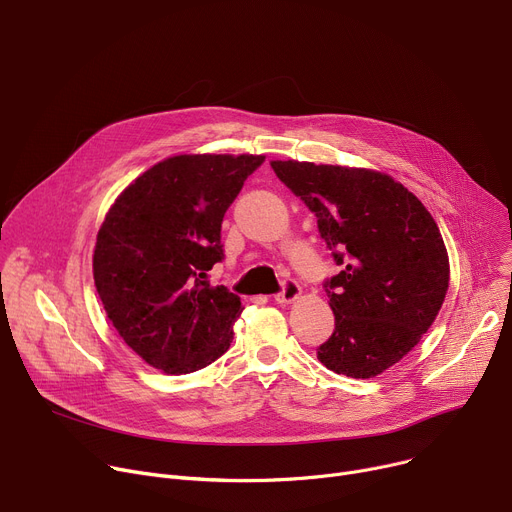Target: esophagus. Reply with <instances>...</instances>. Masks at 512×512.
Segmentation results:
<instances>
[{
	"instance_id": "obj_1",
	"label": "esophagus",
	"mask_w": 512,
	"mask_h": 512,
	"mask_svg": "<svg viewBox=\"0 0 512 512\" xmlns=\"http://www.w3.org/2000/svg\"><path fill=\"white\" fill-rule=\"evenodd\" d=\"M300 292H302V288H300V284L296 280H286L282 292L275 294V302L277 304H290V302L298 300Z\"/></svg>"
}]
</instances>
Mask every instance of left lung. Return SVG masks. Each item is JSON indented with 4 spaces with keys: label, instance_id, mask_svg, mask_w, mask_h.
I'll return each instance as SVG.
<instances>
[{
    "label": "left lung",
    "instance_id": "8db88e82",
    "mask_svg": "<svg viewBox=\"0 0 512 512\" xmlns=\"http://www.w3.org/2000/svg\"><path fill=\"white\" fill-rule=\"evenodd\" d=\"M318 218L343 269L324 282L335 331L316 357L347 378H376L431 329L449 288L437 222L390 175L308 161H271Z\"/></svg>",
    "mask_w": 512,
    "mask_h": 512
}]
</instances>
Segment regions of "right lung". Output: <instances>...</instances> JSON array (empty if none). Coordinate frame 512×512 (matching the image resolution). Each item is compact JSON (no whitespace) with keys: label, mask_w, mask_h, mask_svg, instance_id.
I'll return each instance as SVG.
<instances>
[{"label":"right lung","mask_w":512,"mask_h":512,"mask_svg":"<svg viewBox=\"0 0 512 512\" xmlns=\"http://www.w3.org/2000/svg\"><path fill=\"white\" fill-rule=\"evenodd\" d=\"M263 155H177L138 175L98 232L94 282L114 329L155 369L192 374L232 343L241 298L212 288L220 226Z\"/></svg>","instance_id":"right-lung-1"}]
</instances>
